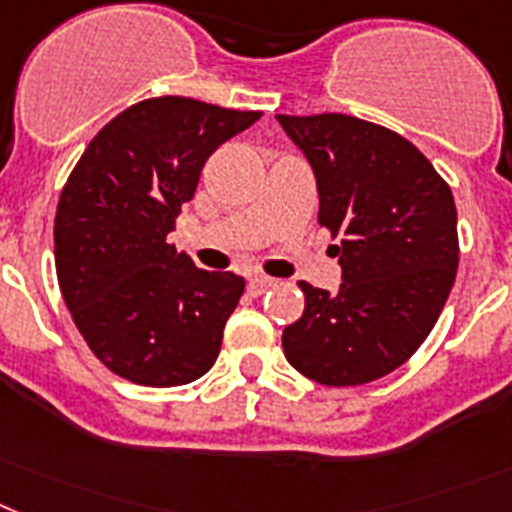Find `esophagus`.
I'll return each instance as SVG.
<instances>
[{
    "mask_svg": "<svg viewBox=\"0 0 512 512\" xmlns=\"http://www.w3.org/2000/svg\"><path fill=\"white\" fill-rule=\"evenodd\" d=\"M276 286V278H268V276H252L249 278V291L252 294H265L268 289Z\"/></svg>",
    "mask_w": 512,
    "mask_h": 512,
    "instance_id": "esophagus-1",
    "label": "esophagus"
}]
</instances>
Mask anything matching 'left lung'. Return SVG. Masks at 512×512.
Returning <instances> with one entry per match:
<instances>
[{
	"label": "left lung",
	"mask_w": 512,
	"mask_h": 512,
	"mask_svg": "<svg viewBox=\"0 0 512 512\" xmlns=\"http://www.w3.org/2000/svg\"><path fill=\"white\" fill-rule=\"evenodd\" d=\"M286 135L315 171L317 221L343 270L336 294L299 281L302 317L283 354L309 380L349 388L401 367L435 328L458 270L448 182L398 132L349 114L289 117Z\"/></svg>",
	"instance_id": "obj_1"
}]
</instances>
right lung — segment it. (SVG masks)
<instances>
[{
	"label": "right lung",
	"mask_w": 512,
	"mask_h": 512,
	"mask_svg": "<svg viewBox=\"0 0 512 512\" xmlns=\"http://www.w3.org/2000/svg\"><path fill=\"white\" fill-rule=\"evenodd\" d=\"M263 117L184 96L145 98L88 143L54 218L64 304L114 375L174 388L218 359L244 278L166 242L210 153Z\"/></svg>",
	"instance_id": "right-lung-1"
}]
</instances>
